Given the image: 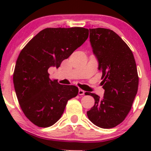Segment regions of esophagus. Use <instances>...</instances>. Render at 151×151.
I'll return each instance as SVG.
<instances>
[{"instance_id":"1","label":"esophagus","mask_w":151,"mask_h":151,"mask_svg":"<svg viewBox=\"0 0 151 151\" xmlns=\"http://www.w3.org/2000/svg\"><path fill=\"white\" fill-rule=\"evenodd\" d=\"M79 95H81V96H83V95H84V93H85V91H84V90L82 89H79Z\"/></svg>"}]
</instances>
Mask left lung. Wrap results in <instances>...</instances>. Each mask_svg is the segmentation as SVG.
<instances>
[{"label": "left lung", "mask_w": 151, "mask_h": 151, "mask_svg": "<svg viewBox=\"0 0 151 151\" xmlns=\"http://www.w3.org/2000/svg\"><path fill=\"white\" fill-rule=\"evenodd\" d=\"M89 41L102 73L104 97L85 93L94 99L86 112L89 119L102 129H111L125 119L138 91V76L133 52L113 30L89 29Z\"/></svg>", "instance_id": "obj_1"}]
</instances>
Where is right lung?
Here are the masks:
<instances>
[{
	"mask_svg": "<svg viewBox=\"0 0 151 151\" xmlns=\"http://www.w3.org/2000/svg\"><path fill=\"white\" fill-rule=\"evenodd\" d=\"M89 37L84 27L45 28L36 35L19 55L13 74L17 98L25 116L39 127H49L64 113L67 101L79 89L50 79L48 69L60 67Z\"/></svg>",
	"mask_w": 151,
	"mask_h": 151,
	"instance_id": "add662e5",
	"label": "right lung"
}]
</instances>
